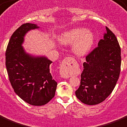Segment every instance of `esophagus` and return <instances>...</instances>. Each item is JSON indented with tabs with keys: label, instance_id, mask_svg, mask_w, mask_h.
<instances>
[{
	"label": "esophagus",
	"instance_id": "esophagus-1",
	"mask_svg": "<svg viewBox=\"0 0 127 127\" xmlns=\"http://www.w3.org/2000/svg\"><path fill=\"white\" fill-rule=\"evenodd\" d=\"M73 59L71 57H66L63 62L60 68V74L63 78L70 77L72 73V63Z\"/></svg>",
	"mask_w": 127,
	"mask_h": 127
}]
</instances>
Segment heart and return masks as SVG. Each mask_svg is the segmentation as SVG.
I'll return each instance as SVG.
<instances>
[{
	"label": "heart",
	"mask_w": 127,
	"mask_h": 127,
	"mask_svg": "<svg viewBox=\"0 0 127 127\" xmlns=\"http://www.w3.org/2000/svg\"><path fill=\"white\" fill-rule=\"evenodd\" d=\"M59 40L63 44L74 43L72 49L74 53L81 56L87 53L93 44L94 36L91 32L83 28H75L64 32Z\"/></svg>",
	"instance_id": "obj_1"
}]
</instances>
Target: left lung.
<instances>
[{"label":"left lung","mask_w":127,"mask_h":127,"mask_svg":"<svg viewBox=\"0 0 127 127\" xmlns=\"http://www.w3.org/2000/svg\"><path fill=\"white\" fill-rule=\"evenodd\" d=\"M98 47L87 55L76 97L87 105L102 102L114 90L121 71V48L115 35L108 27Z\"/></svg>","instance_id":"1"}]
</instances>
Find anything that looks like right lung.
Masks as SVG:
<instances>
[{
  "instance_id": "1",
  "label": "right lung",
  "mask_w": 127,
  "mask_h": 127,
  "mask_svg": "<svg viewBox=\"0 0 127 127\" xmlns=\"http://www.w3.org/2000/svg\"><path fill=\"white\" fill-rule=\"evenodd\" d=\"M37 25L25 23L13 33L6 51V66L15 93L32 106H43L54 97L57 83L49 70L52 61L46 57L27 53L22 46L28 31Z\"/></svg>"
}]
</instances>
